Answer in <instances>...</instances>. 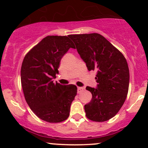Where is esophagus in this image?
Segmentation results:
<instances>
[{
    "mask_svg": "<svg viewBox=\"0 0 148 148\" xmlns=\"http://www.w3.org/2000/svg\"><path fill=\"white\" fill-rule=\"evenodd\" d=\"M84 90H85V88H83V87H78V88H77L78 93H81V92H82L84 91Z\"/></svg>",
    "mask_w": 148,
    "mask_h": 148,
    "instance_id": "1",
    "label": "esophagus"
}]
</instances>
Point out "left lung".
Masks as SVG:
<instances>
[{"label":"left lung","instance_id":"left-lung-1","mask_svg":"<svg viewBox=\"0 0 148 148\" xmlns=\"http://www.w3.org/2000/svg\"><path fill=\"white\" fill-rule=\"evenodd\" d=\"M76 50L89 71H97L96 88L87 86L90 102L84 106L86 117L104 122L114 117L127 98L130 71L123 54L98 33L71 35Z\"/></svg>","mask_w":148,"mask_h":148}]
</instances>
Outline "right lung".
Segmentation results:
<instances>
[{
    "label": "right lung",
    "mask_w": 148,
    "mask_h": 148,
    "mask_svg": "<svg viewBox=\"0 0 148 148\" xmlns=\"http://www.w3.org/2000/svg\"><path fill=\"white\" fill-rule=\"evenodd\" d=\"M69 36H47L25 55L21 81L25 101L42 120L60 123L67 120L77 93L74 85H61L53 79L58 74L62 56L75 46Z\"/></svg>",
    "instance_id": "obj_1"
}]
</instances>
